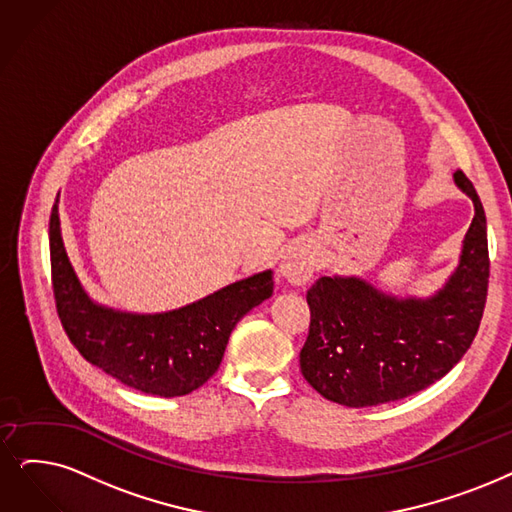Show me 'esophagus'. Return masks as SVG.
<instances>
[{
    "label": "esophagus",
    "mask_w": 512,
    "mask_h": 512,
    "mask_svg": "<svg viewBox=\"0 0 512 512\" xmlns=\"http://www.w3.org/2000/svg\"><path fill=\"white\" fill-rule=\"evenodd\" d=\"M317 267L319 256L315 243L311 239H300L285 250L279 262V275L292 285H304L313 277Z\"/></svg>",
    "instance_id": "34e87169"
}]
</instances>
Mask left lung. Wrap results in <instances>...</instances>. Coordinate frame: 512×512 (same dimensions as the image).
Segmentation results:
<instances>
[{
  "label": "left lung",
  "mask_w": 512,
  "mask_h": 512,
  "mask_svg": "<svg viewBox=\"0 0 512 512\" xmlns=\"http://www.w3.org/2000/svg\"><path fill=\"white\" fill-rule=\"evenodd\" d=\"M475 216L456 269L431 296L391 294L359 275L321 277L306 292L311 330L300 370L319 395L346 407L410 397L464 357L485 309L489 254L481 199L458 170Z\"/></svg>",
  "instance_id": "8db88e82"
}]
</instances>
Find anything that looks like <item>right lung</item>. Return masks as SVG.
<instances>
[{
  "label": "right lung",
  "mask_w": 512,
  "mask_h": 512,
  "mask_svg": "<svg viewBox=\"0 0 512 512\" xmlns=\"http://www.w3.org/2000/svg\"><path fill=\"white\" fill-rule=\"evenodd\" d=\"M50 262L58 317L81 357L157 397L189 395L206 384L235 325L273 294V271L267 269L172 311L132 313L100 304L67 256L58 197L50 214Z\"/></svg>",
  "instance_id": "add662e5"
}]
</instances>
